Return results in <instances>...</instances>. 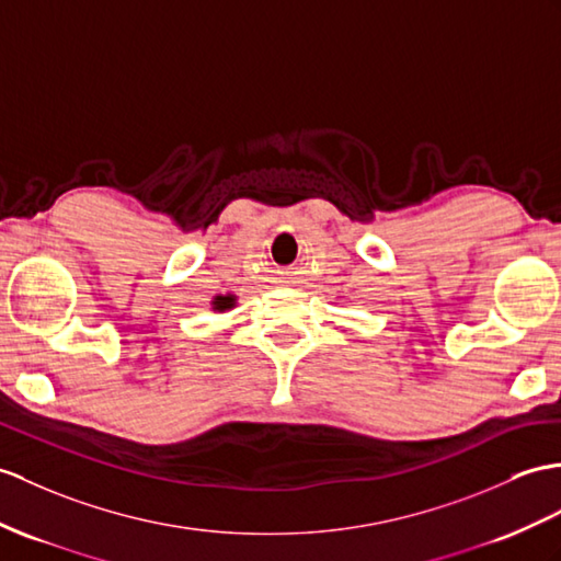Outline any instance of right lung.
Here are the masks:
<instances>
[{
	"label": "right lung",
	"instance_id": "1",
	"mask_svg": "<svg viewBox=\"0 0 561 561\" xmlns=\"http://www.w3.org/2000/svg\"><path fill=\"white\" fill-rule=\"evenodd\" d=\"M218 309H221V305H218Z\"/></svg>",
	"mask_w": 561,
	"mask_h": 561
}]
</instances>
